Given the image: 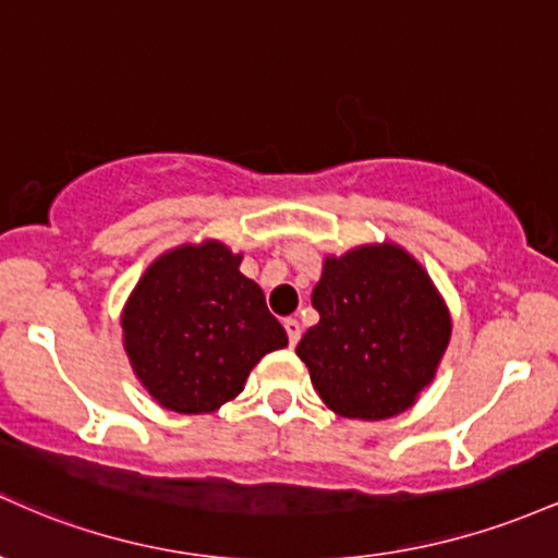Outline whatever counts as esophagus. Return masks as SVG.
I'll return each mask as SVG.
<instances>
[{"label":"esophagus","instance_id":"esophagus-1","mask_svg":"<svg viewBox=\"0 0 558 558\" xmlns=\"http://www.w3.org/2000/svg\"><path fill=\"white\" fill-rule=\"evenodd\" d=\"M284 329H287V337H290V345L295 348L298 342H300V324H298V318H284Z\"/></svg>","mask_w":558,"mask_h":558}]
</instances>
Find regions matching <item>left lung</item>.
I'll return each instance as SVG.
<instances>
[{"label":"left lung","instance_id":"8db88e82","mask_svg":"<svg viewBox=\"0 0 558 558\" xmlns=\"http://www.w3.org/2000/svg\"><path fill=\"white\" fill-rule=\"evenodd\" d=\"M311 303L318 324L295 353L327 409L363 422L409 411L453 329L427 268L396 242L350 247L324 258Z\"/></svg>","mask_w":558,"mask_h":558}]
</instances>
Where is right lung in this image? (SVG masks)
I'll list each match as a JSON object with an SVG mask.
<instances>
[{
    "instance_id": "obj_1",
    "label": "right lung",
    "mask_w": 558,
    "mask_h": 558,
    "mask_svg": "<svg viewBox=\"0 0 558 558\" xmlns=\"http://www.w3.org/2000/svg\"><path fill=\"white\" fill-rule=\"evenodd\" d=\"M221 240L184 242L158 255L123 305L134 377L162 409L213 414L245 390L263 355L287 345L263 290Z\"/></svg>"
}]
</instances>
